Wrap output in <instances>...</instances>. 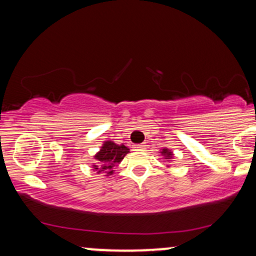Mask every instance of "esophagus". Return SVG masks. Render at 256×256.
<instances>
[{"label": "esophagus", "instance_id": "esophagus-1", "mask_svg": "<svg viewBox=\"0 0 256 256\" xmlns=\"http://www.w3.org/2000/svg\"><path fill=\"white\" fill-rule=\"evenodd\" d=\"M146 143H140V144H136L134 146V150H137V152H143L146 149Z\"/></svg>", "mask_w": 256, "mask_h": 256}]
</instances>
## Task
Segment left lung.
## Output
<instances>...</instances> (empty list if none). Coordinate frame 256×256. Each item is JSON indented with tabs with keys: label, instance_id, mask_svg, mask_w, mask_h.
<instances>
[{
	"label": "left lung",
	"instance_id": "1",
	"mask_svg": "<svg viewBox=\"0 0 256 256\" xmlns=\"http://www.w3.org/2000/svg\"><path fill=\"white\" fill-rule=\"evenodd\" d=\"M160 152H161V155H162V156L166 158V160H171V158H173V152L167 148H164Z\"/></svg>",
	"mask_w": 256,
	"mask_h": 256
}]
</instances>
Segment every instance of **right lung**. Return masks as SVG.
Returning <instances> with one entry per match:
<instances>
[{
  "label": "right lung",
  "instance_id": "obj_1",
  "mask_svg": "<svg viewBox=\"0 0 256 256\" xmlns=\"http://www.w3.org/2000/svg\"><path fill=\"white\" fill-rule=\"evenodd\" d=\"M128 152H130V149L124 144H116L113 140H104L100 152L94 155L96 161L95 165H92L94 171L112 176L114 173V166H118Z\"/></svg>",
  "mask_w": 256,
  "mask_h": 256
}]
</instances>
